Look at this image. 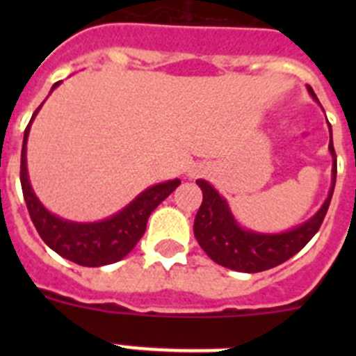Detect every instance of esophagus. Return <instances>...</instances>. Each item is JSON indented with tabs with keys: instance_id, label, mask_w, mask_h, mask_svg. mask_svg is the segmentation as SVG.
Segmentation results:
<instances>
[{
	"instance_id": "34e87169",
	"label": "esophagus",
	"mask_w": 356,
	"mask_h": 356,
	"mask_svg": "<svg viewBox=\"0 0 356 356\" xmlns=\"http://www.w3.org/2000/svg\"><path fill=\"white\" fill-rule=\"evenodd\" d=\"M196 169H193V171H191V172H188V176H196Z\"/></svg>"
}]
</instances>
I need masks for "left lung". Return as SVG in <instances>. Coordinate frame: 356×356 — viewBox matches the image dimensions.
<instances>
[{
	"mask_svg": "<svg viewBox=\"0 0 356 356\" xmlns=\"http://www.w3.org/2000/svg\"><path fill=\"white\" fill-rule=\"evenodd\" d=\"M307 89L314 102L319 103L312 87H307ZM328 130V149L332 155V185H330L328 196L310 219L298 226H292L291 229L267 234V232H257V229L242 226L235 219L228 201L207 180H196L203 193V203L194 219V237L200 242L201 250L205 251L213 262L228 267L232 271L260 273L284 264L285 260L294 257L301 248L307 246V242L317 234L321 222L328 212L333 188H335V178H337V156L333 149L330 122Z\"/></svg>",
	"mask_w": 356,
	"mask_h": 356,
	"instance_id": "8db88e82",
	"label": "left lung"
}]
</instances>
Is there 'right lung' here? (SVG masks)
<instances>
[{
  "mask_svg": "<svg viewBox=\"0 0 356 356\" xmlns=\"http://www.w3.org/2000/svg\"><path fill=\"white\" fill-rule=\"evenodd\" d=\"M62 81H56L51 87V90H49V94ZM42 105L33 112L30 122H28L26 130H24L23 149H21V187H23V196L24 201H26L31 221L35 225L40 238L55 253L71 260V262L78 264V266L102 267L119 262L140 241V237L146 232V225L151 212L181 181L175 178V180L151 185L146 191H143L139 196H135L124 209L105 217L102 221H69V219H64V217L49 212L42 205V201L37 197L33 187H31L26 163L28 135H30L31 122H33L35 115L39 114Z\"/></svg>",
  "mask_w": 356,
  "mask_h": 356,
  "instance_id": "right-lung-1",
  "label": "right lung"
}]
</instances>
